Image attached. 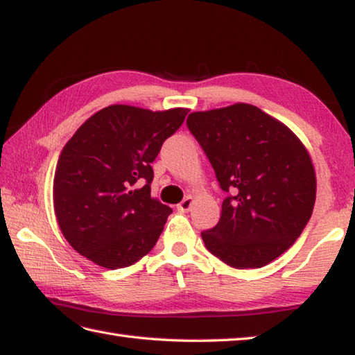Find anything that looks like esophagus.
Here are the masks:
<instances>
[{"label":"esophagus","mask_w":355,"mask_h":355,"mask_svg":"<svg viewBox=\"0 0 355 355\" xmlns=\"http://www.w3.org/2000/svg\"><path fill=\"white\" fill-rule=\"evenodd\" d=\"M191 205H193V198L191 196H187V198L182 199V202L178 204V210L182 211V213L184 211H189L191 209Z\"/></svg>","instance_id":"1"}]
</instances>
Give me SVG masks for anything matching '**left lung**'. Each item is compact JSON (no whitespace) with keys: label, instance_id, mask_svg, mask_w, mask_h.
Wrapping results in <instances>:
<instances>
[{"label":"left lung","instance_id":"1","mask_svg":"<svg viewBox=\"0 0 355 355\" xmlns=\"http://www.w3.org/2000/svg\"><path fill=\"white\" fill-rule=\"evenodd\" d=\"M187 126L227 196L219 223L200 233L207 250L236 269H257L289 249L309 223L317 180L309 153L253 105L191 112Z\"/></svg>","mask_w":355,"mask_h":355}]
</instances>
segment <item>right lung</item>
Returning <instances> with one entry per match:
<instances>
[{
    "mask_svg": "<svg viewBox=\"0 0 355 355\" xmlns=\"http://www.w3.org/2000/svg\"><path fill=\"white\" fill-rule=\"evenodd\" d=\"M189 110L111 105L91 116L60 153L53 210L66 241L106 269L155 247L171 209L151 196V164Z\"/></svg>",
    "mask_w": 355,
    "mask_h": 355,
    "instance_id": "add662e5",
    "label": "right lung"
}]
</instances>
